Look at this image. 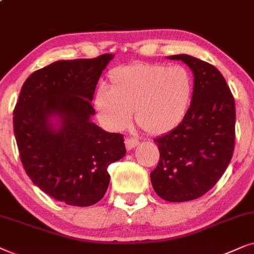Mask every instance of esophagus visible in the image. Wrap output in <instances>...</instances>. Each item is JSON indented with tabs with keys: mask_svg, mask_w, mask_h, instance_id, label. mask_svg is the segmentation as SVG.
<instances>
[{
	"mask_svg": "<svg viewBox=\"0 0 254 254\" xmlns=\"http://www.w3.org/2000/svg\"><path fill=\"white\" fill-rule=\"evenodd\" d=\"M125 146H127V150H131V148L136 147L138 144H139V140L137 139V138H127L125 139Z\"/></svg>",
	"mask_w": 254,
	"mask_h": 254,
	"instance_id": "1",
	"label": "esophagus"
}]
</instances>
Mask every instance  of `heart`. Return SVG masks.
Here are the masks:
<instances>
[{"label":"heart","instance_id":"b5f03b06","mask_svg":"<svg viewBox=\"0 0 254 254\" xmlns=\"http://www.w3.org/2000/svg\"><path fill=\"white\" fill-rule=\"evenodd\" d=\"M110 87L96 89L95 108L111 130L137 123L152 134L167 133L181 124L191 102L194 80L182 65L138 63L120 66L109 74Z\"/></svg>","mask_w":254,"mask_h":254}]
</instances>
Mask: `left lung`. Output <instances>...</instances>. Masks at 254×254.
Listing matches in <instances>:
<instances>
[{
	"label": "left lung",
	"mask_w": 254,
	"mask_h": 254,
	"mask_svg": "<svg viewBox=\"0 0 254 254\" xmlns=\"http://www.w3.org/2000/svg\"><path fill=\"white\" fill-rule=\"evenodd\" d=\"M168 59L181 60L191 69L194 89L181 124L154 139L160 159L151 182L164 200L186 202L210 190L228 168L235 148L236 107L215 66L188 54Z\"/></svg>",
	"instance_id": "left-lung-1"
}]
</instances>
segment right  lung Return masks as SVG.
I'll use <instances>...</instances> for the list:
<instances>
[{"label": "right lung", "mask_w": 254, "mask_h": 254, "mask_svg": "<svg viewBox=\"0 0 254 254\" xmlns=\"http://www.w3.org/2000/svg\"><path fill=\"white\" fill-rule=\"evenodd\" d=\"M114 58L59 60L23 84L13 110V133L23 167L39 189L75 207L106 194L108 166L125 155L124 138L90 121V102L103 69Z\"/></svg>", "instance_id": "obj_1"}]
</instances>
